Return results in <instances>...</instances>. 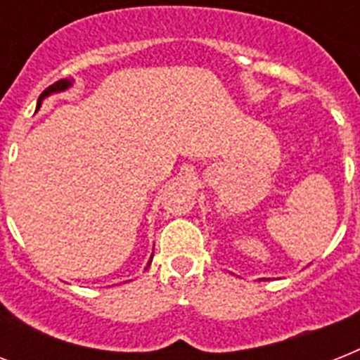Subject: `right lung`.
<instances>
[{"label":"right lung","instance_id":"1","mask_svg":"<svg viewBox=\"0 0 360 360\" xmlns=\"http://www.w3.org/2000/svg\"><path fill=\"white\" fill-rule=\"evenodd\" d=\"M70 86H72V82H70V80H59V82H56V84H52V86H50V87H46V89H44V91L41 93V97H39V103H37V110L41 108L42 98L48 97V95H52V93L65 91V89H69ZM151 259H153V256H151ZM151 259H149V263H147V267L151 265Z\"/></svg>","mask_w":360,"mask_h":360}]
</instances>
